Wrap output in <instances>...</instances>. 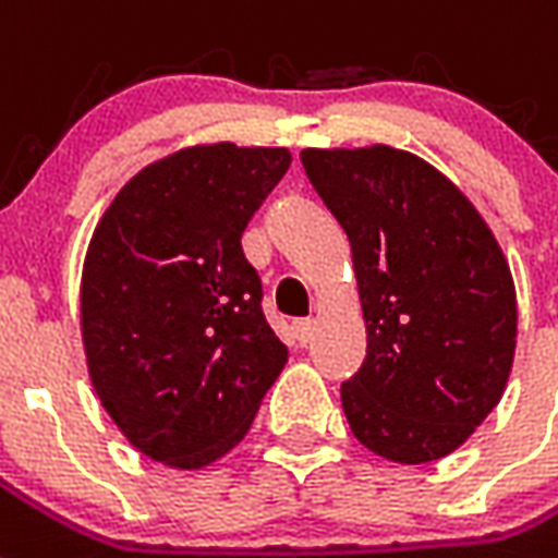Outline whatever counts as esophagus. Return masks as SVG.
<instances>
[{"label": "esophagus", "instance_id": "1", "mask_svg": "<svg viewBox=\"0 0 558 558\" xmlns=\"http://www.w3.org/2000/svg\"><path fill=\"white\" fill-rule=\"evenodd\" d=\"M293 338L300 347H305L311 338H314V319H296L293 323Z\"/></svg>", "mask_w": 558, "mask_h": 558}]
</instances>
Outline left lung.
Instances as JSON below:
<instances>
[{"label": "left lung", "instance_id": "obj_1", "mask_svg": "<svg viewBox=\"0 0 558 558\" xmlns=\"http://www.w3.org/2000/svg\"><path fill=\"white\" fill-rule=\"evenodd\" d=\"M355 265L366 357L340 387L357 442L392 463L451 454L507 390L518 302L474 203L410 150L305 148Z\"/></svg>", "mask_w": 558, "mask_h": 558}]
</instances>
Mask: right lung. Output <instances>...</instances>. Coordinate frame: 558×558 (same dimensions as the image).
I'll use <instances>...</instances> for the list:
<instances>
[{
	"label": "right lung",
	"instance_id": "add662e5",
	"mask_svg": "<svg viewBox=\"0 0 558 558\" xmlns=\"http://www.w3.org/2000/svg\"><path fill=\"white\" fill-rule=\"evenodd\" d=\"M288 148L192 145L145 166L104 209L81 274L93 387L128 442L203 469L247 436L288 364L241 235Z\"/></svg>",
	"mask_w": 558,
	"mask_h": 558
}]
</instances>
